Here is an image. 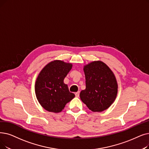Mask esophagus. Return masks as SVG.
Returning a JSON list of instances; mask_svg holds the SVG:
<instances>
[{"label":"esophagus","instance_id":"esophagus-1","mask_svg":"<svg viewBox=\"0 0 149 149\" xmlns=\"http://www.w3.org/2000/svg\"><path fill=\"white\" fill-rule=\"evenodd\" d=\"M75 96L77 97H79V95H80V92H79V91H78V92L75 93Z\"/></svg>","mask_w":149,"mask_h":149}]
</instances>
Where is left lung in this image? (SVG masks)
Here are the masks:
<instances>
[{"label": "left lung", "instance_id": "8db88e82", "mask_svg": "<svg viewBox=\"0 0 149 149\" xmlns=\"http://www.w3.org/2000/svg\"><path fill=\"white\" fill-rule=\"evenodd\" d=\"M86 89L80 97L82 102L93 112L104 111L114 101L118 93L116 77L107 64L94 61L84 67Z\"/></svg>", "mask_w": 149, "mask_h": 149}]
</instances>
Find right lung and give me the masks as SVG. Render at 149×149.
Segmentation results:
<instances>
[{"instance_id": "right-lung-1", "label": "right lung", "mask_w": 149, "mask_h": 149, "mask_svg": "<svg viewBox=\"0 0 149 149\" xmlns=\"http://www.w3.org/2000/svg\"><path fill=\"white\" fill-rule=\"evenodd\" d=\"M72 66L70 63L56 60L47 64L39 74L35 93L38 102L47 111H61L66 103L75 97L63 82Z\"/></svg>"}]
</instances>
